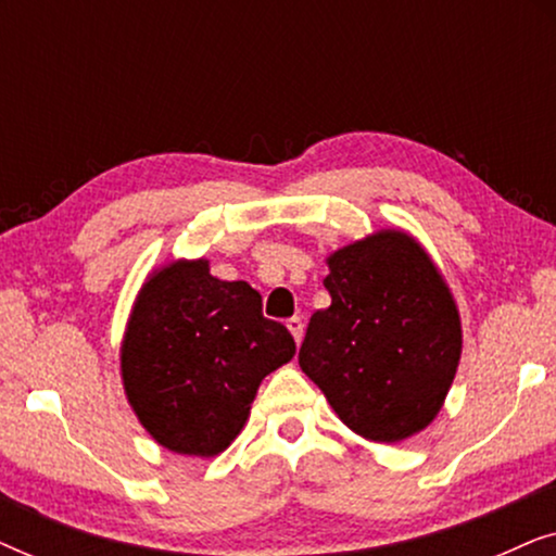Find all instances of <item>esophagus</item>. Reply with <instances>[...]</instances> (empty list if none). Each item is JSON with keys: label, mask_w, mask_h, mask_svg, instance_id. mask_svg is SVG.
<instances>
[{"label": "esophagus", "mask_w": 556, "mask_h": 556, "mask_svg": "<svg viewBox=\"0 0 556 556\" xmlns=\"http://www.w3.org/2000/svg\"><path fill=\"white\" fill-rule=\"evenodd\" d=\"M286 326H288V331L293 333L295 344H301V339H303V318H301V316H293V318H288Z\"/></svg>", "instance_id": "34e87169"}]
</instances>
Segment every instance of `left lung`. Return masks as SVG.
I'll use <instances>...</instances> for the list:
<instances>
[{"label": "left lung", "mask_w": 556, "mask_h": 556, "mask_svg": "<svg viewBox=\"0 0 556 556\" xmlns=\"http://www.w3.org/2000/svg\"><path fill=\"white\" fill-rule=\"evenodd\" d=\"M331 306L311 316L299 364L341 420L377 443L428 428L460 359V318L428 253L382 230L337 250Z\"/></svg>", "instance_id": "left-lung-1"}]
</instances>
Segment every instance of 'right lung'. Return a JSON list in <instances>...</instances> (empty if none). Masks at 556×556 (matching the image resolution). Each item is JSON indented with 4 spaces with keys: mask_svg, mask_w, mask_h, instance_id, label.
<instances>
[{
    "mask_svg": "<svg viewBox=\"0 0 556 556\" xmlns=\"http://www.w3.org/2000/svg\"><path fill=\"white\" fill-rule=\"evenodd\" d=\"M295 341L263 316L245 280L177 261L143 283L121 346V375L143 428L181 455H217L242 430L263 377Z\"/></svg>",
    "mask_w": 556,
    "mask_h": 556,
    "instance_id": "right-lung-1",
    "label": "right lung"
}]
</instances>
